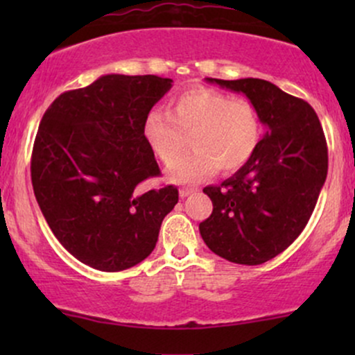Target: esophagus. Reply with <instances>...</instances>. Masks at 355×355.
<instances>
[{
  "label": "esophagus",
  "instance_id": "esophagus-1",
  "mask_svg": "<svg viewBox=\"0 0 355 355\" xmlns=\"http://www.w3.org/2000/svg\"><path fill=\"white\" fill-rule=\"evenodd\" d=\"M195 191V189H182L180 190V197L182 198H185V197H189V195H191Z\"/></svg>",
  "mask_w": 355,
  "mask_h": 355
}]
</instances>
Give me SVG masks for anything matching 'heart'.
Returning a JSON list of instances; mask_svg holds the SVG:
<instances>
[{
	"mask_svg": "<svg viewBox=\"0 0 355 355\" xmlns=\"http://www.w3.org/2000/svg\"><path fill=\"white\" fill-rule=\"evenodd\" d=\"M259 113L247 100L209 88L183 92L172 100V112L155 108L144 121V135L152 152L165 166H173L187 146L193 152L175 166L172 178L195 183L215 168L230 173L242 168L260 141Z\"/></svg>",
	"mask_w": 355,
	"mask_h": 355,
	"instance_id": "obj_1",
	"label": "heart"
}]
</instances>
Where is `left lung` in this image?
Returning a JSON list of instances; mask_svg holds the SVG:
<instances>
[{
    "label": "left lung",
    "instance_id": "obj_1",
    "mask_svg": "<svg viewBox=\"0 0 355 355\" xmlns=\"http://www.w3.org/2000/svg\"><path fill=\"white\" fill-rule=\"evenodd\" d=\"M209 83L243 93L267 133L242 168L205 187L214 211L198 225L207 247L234 263L274 259L305 229L327 177V144L307 101L259 78Z\"/></svg>",
    "mask_w": 355,
    "mask_h": 355
}]
</instances>
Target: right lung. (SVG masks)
<instances>
[{"label":"right lung","mask_w":355,"mask_h":355,"mask_svg":"<svg viewBox=\"0 0 355 355\" xmlns=\"http://www.w3.org/2000/svg\"><path fill=\"white\" fill-rule=\"evenodd\" d=\"M172 83L103 75L44 112L31 155L35 197L55 237L85 266L120 272L140 263L177 205L173 185L144 187L160 175L144 121Z\"/></svg>","instance_id":"add662e5"}]
</instances>
